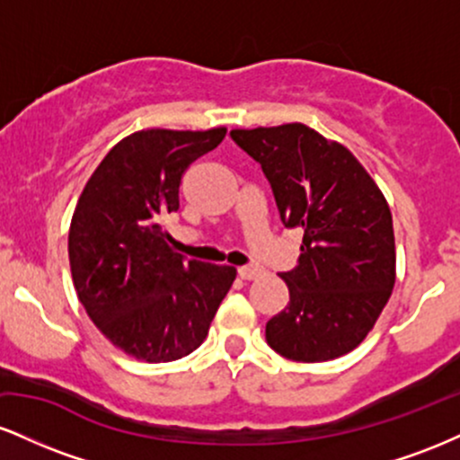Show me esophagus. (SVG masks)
<instances>
[{
    "mask_svg": "<svg viewBox=\"0 0 460 460\" xmlns=\"http://www.w3.org/2000/svg\"><path fill=\"white\" fill-rule=\"evenodd\" d=\"M263 270L260 266H242L237 268V274H240V279H244V281H252V279L260 277Z\"/></svg>",
    "mask_w": 460,
    "mask_h": 460,
    "instance_id": "obj_1",
    "label": "esophagus"
}]
</instances>
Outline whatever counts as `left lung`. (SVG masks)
<instances>
[{"label": "left lung", "instance_id": "left-lung-1", "mask_svg": "<svg viewBox=\"0 0 460 460\" xmlns=\"http://www.w3.org/2000/svg\"><path fill=\"white\" fill-rule=\"evenodd\" d=\"M261 166L281 223L305 231L298 266L281 272L289 303L266 324L272 350L292 361H331L357 348L395 283L389 205L346 146L307 125L234 129Z\"/></svg>", "mask_w": 460, "mask_h": 460}]
</instances>
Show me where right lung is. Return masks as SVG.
I'll return each mask as SVG.
<instances>
[{"label": "right lung", "instance_id": "right-lung-1", "mask_svg": "<svg viewBox=\"0 0 460 460\" xmlns=\"http://www.w3.org/2000/svg\"><path fill=\"white\" fill-rule=\"evenodd\" d=\"M225 134L136 131L103 157L77 200L68 261L79 303L116 348L142 361L197 350L235 279V268L172 252L162 229L179 209L186 168Z\"/></svg>", "mask_w": 460, "mask_h": 460}]
</instances>
